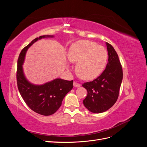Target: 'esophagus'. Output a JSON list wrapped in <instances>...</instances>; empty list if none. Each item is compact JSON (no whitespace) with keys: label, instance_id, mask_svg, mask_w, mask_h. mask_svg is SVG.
<instances>
[{"label":"esophagus","instance_id":"1","mask_svg":"<svg viewBox=\"0 0 147 147\" xmlns=\"http://www.w3.org/2000/svg\"><path fill=\"white\" fill-rule=\"evenodd\" d=\"M74 86L75 87L78 88V87L80 86V84L77 83V82H74Z\"/></svg>","mask_w":147,"mask_h":147}]
</instances>
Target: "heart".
I'll use <instances>...</instances> for the list:
<instances>
[{
    "mask_svg": "<svg viewBox=\"0 0 147 147\" xmlns=\"http://www.w3.org/2000/svg\"><path fill=\"white\" fill-rule=\"evenodd\" d=\"M68 59L77 63V72L82 78L91 80L98 77L105 69L108 60L106 49L95 42L80 40L69 49Z\"/></svg>",
    "mask_w": 147,
    "mask_h": 147,
    "instance_id": "1",
    "label": "heart"
}]
</instances>
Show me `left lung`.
Returning a JSON list of instances; mask_svg holds the SVG:
<instances>
[{
    "instance_id": "left-lung-1",
    "label": "left lung",
    "mask_w": 147,
    "mask_h": 147,
    "mask_svg": "<svg viewBox=\"0 0 147 147\" xmlns=\"http://www.w3.org/2000/svg\"><path fill=\"white\" fill-rule=\"evenodd\" d=\"M108 51V63L103 72L94 80L84 83L88 94L83 101L91 112H104L115 104L119 96L123 80V69L114 48L106 42Z\"/></svg>"
}]
</instances>
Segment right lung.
<instances>
[{"mask_svg": "<svg viewBox=\"0 0 147 147\" xmlns=\"http://www.w3.org/2000/svg\"><path fill=\"white\" fill-rule=\"evenodd\" d=\"M53 35H42L35 38L21 51L18 59L16 80L21 97L34 112L44 116L54 114L59 109L65 95L73 88V80L56 78L42 85H35L26 78L23 65L28 49L42 38L53 37Z\"/></svg>", "mask_w": 147, "mask_h": 147, "instance_id": "add662e5", "label": "right lung"}]
</instances>
